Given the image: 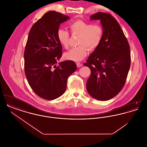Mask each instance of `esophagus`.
I'll return each mask as SVG.
<instances>
[{"instance_id": "1", "label": "esophagus", "mask_w": 147, "mask_h": 147, "mask_svg": "<svg viewBox=\"0 0 147 147\" xmlns=\"http://www.w3.org/2000/svg\"><path fill=\"white\" fill-rule=\"evenodd\" d=\"M77 65L78 67H82L83 64H82V63H79V62H78V63H77Z\"/></svg>"}]
</instances>
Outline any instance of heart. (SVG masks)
Segmentation results:
<instances>
[{
    "instance_id": "b5f03b06",
    "label": "heart",
    "mask_w": 147,
    "mask_h": 147,
    "mask_svg": "<svg viewBox=\"0 0 147 147\" xmlns=\"http://www.w3.org/2000/svg\"><path fill=\"white\" fill-rule=\"evenodd\" d=\"M69 27L73 35H79L78 46L64 53L65 59L73 61H80L86 56L88 49H96L102 40L104 36L103 27L98 24H92L82 19H78L71 22ZM57 37L59 43L67 49L69 46L70 35L69 32L62 28L57 31Z\"/></svg>"
}]
</instances>
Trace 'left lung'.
Listing matches in <instances>:
<instances>
[{
  "label": "left lung",
  "mask_w": 147,
  "mask_h": 147,
  "mask_svg": "<svg viewBox=\"0 0 147 147\" xmlns=\"http://www.w3.org/2000/svg\"><path fill=\"white\" fill-rule=\"evenodd\" d=\"M90 20H100L102 40L84 63L91 70L86 83L89 94L98 100L114 98L126 83L131 65L130 47L119 22L109 13L98 12Z\"/></svg>",
  "instance_id": "1"
}]
</instances>
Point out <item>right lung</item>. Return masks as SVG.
<instances>
[{"mask_svg": "<svg viewBox=\"0 0 147 147\" xmlns=\"http://www.w3.org/2000/svg\"><path fill=\"white\" fill-rule=\"evenodd\" d=\"M69 19L61 13L51 11L31 28L24 51V69L28 84L40 98L52 100L63 95L68 77L77 70L74 62L57 64L62 46L57 37L60 24Z\"/></svg>", "mask_w": 147, "mask_h": 147, "instance_id": "obj_1", "label": "right lung"}]
</instances>
